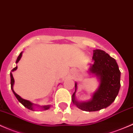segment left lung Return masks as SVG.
<instances>
[{
    "label": "left lung",
    "instance_id": "left-lung-1",
    "mask_svg": "<svg viewBox=\"0 0 133 133\" xmlns=\"http://www.w3.org/2000/svg\"><path fill=\"white\" fill-rule=\"evenodd\" d=\"M93 64L89 71L95 74L100 80V85L91 100L87 102H78L75 99V90L72 95V101L79 109L85 111H96L106 108L115 101L119 93L121 83V72L114 58L101 50H93Z\"/></svg>",
    "mask_w": 133,
    "mask_h": 133
}]
</instances>
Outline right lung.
<instances>
[{
    "label": "right lung",
    "mask_w": 133,
    "mask_h": 133,
    "mask_svg": "<svg viewBox=\"0 0 133 133\" xmlns=\"http://www.w3.org/2000/svg\"><path fill=\"white\" fill-rule=\"evenodd\" d=\"M22 52H21V53L20 54V55L18 56V57L17 59H16V64H17L18 62H19V60H20V58H21V57H22ZM17 68H18L17 66L15 67V68H14V69L12 70V71H15V70H16V69H17ZM12 71L10 72V84H11V89H12V92L14 93V95L16 96V99L18 100L19 102L21 103H22L25 107H26V108L28 109H30V110L34 111V105H33V103H32L30 101H28V100H26V99H22V97H20L18 95L17 93H16L15 92H14V89H13V85H14V77H13V76H12ZM41 107L43 109V110H47L50 108V105H45V106H42Z\"/></svg>",
    "instance_id": "obj_1"
}]
</instances>
